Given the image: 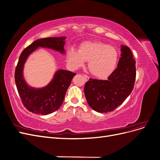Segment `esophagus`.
I'll use <instances>...</instances> for the list:
<instances>
[{
  "instance_id": "obj_1",
  "label": "esophagus",
  "mask_w": 160,
  "mask_h": 160,
  "mask_svg": "<svg viewBox=\"0 0 160 160\" xmlns=\"http://www.w3.org/2000/svg\"><path fill=\"white\" fill-rule=\"evenodd\" d=\"M83 75L84 76V77H85V78L86 79V80H89V76H88V75H85V74H83Z\"/></svg>"
}]
</instances>
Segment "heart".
Wrapping results in <instances>:
<instances>
[{
    "label": "heart",
    "instance_id": "heart-1",
    "mask_svg": "<svg viewBox=\"0 0 160 160\" xmlns=\"http://www.w3.org/2000/svg\"><path fill=\"white\" fill-rule=\"evenodd\" d=\"M88 61L91 72L99 79H105L113 73L118 61V52L115 48L100 41H86L81 43L79 49H70L67 54V61L73 69L83 66Z\"/></svg>",
    "mask_w": 160,
    "mask_h": 160
}]
</instances>
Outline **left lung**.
I'll return each mask as SVG.
<instances>
[{"label":"left lung","instance_id":"obj_1","mask_svg":"<svg viewBox=\"0 0 160 160\" xmlns=\"http://www.w3.org/2000/svg\"><path fill=\"white\" fill-rule=\"evenodd\" d=\"M121 57L118 67L107 80L90 78L84 88L87 101L93 110L99 113L113 111L132 93L136 69L132 52L127 47H121Z\"/></svg>","mask_w":160,"mask_h":160}]
</instances>
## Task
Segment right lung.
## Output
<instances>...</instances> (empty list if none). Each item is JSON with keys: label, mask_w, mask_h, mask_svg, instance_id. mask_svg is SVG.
<instances>
[{"label": "right lung", "mask_w": 160, "mask_h": 160, "mask_svg": "<svg viewBox=\"0 0 160 160\" xmlns=\"http://www.w3.org/2000/svg\"><path fill=\"white\" fill-rule=\"evenodd\" d=\"M66 37H49L38 39L24 49L19 57L14 72V79L23 105L31 112L48 115L59 109L65 98L66 91L76 73L69 71L58 70L52 80L45 88L35 89L28 86L23 77V67L31 52L38 47H45L65 53Z\"/></svg>", "instance_id": "1"}]
</instances>
